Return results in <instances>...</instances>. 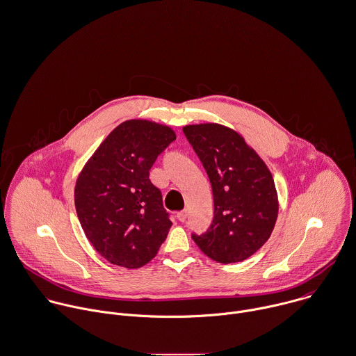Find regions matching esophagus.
<instances>
[{
    "instance_id": "1",
    "label": "esophagus",
    "mask_w": 356,
    "mask_h": 356,
    "mask_svg": "<svg viewBox=\"0 0 356 356\" xmlns=\"http://www.w3.org/2000/svg\"><path fill=\"white\" fill-rule=\"evenodd\" d=\"M177 218H178L181 222H185L186 218H188V213H186L185 210H182V211H179V213L177 214Z\"/></svg>"
}]
</instances>
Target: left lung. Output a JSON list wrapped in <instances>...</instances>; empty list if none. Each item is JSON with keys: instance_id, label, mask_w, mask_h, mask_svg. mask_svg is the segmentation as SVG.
<instances>
[{"instance_id": "1", "label": "left lung", "mask_w": 356, "mask_h": 356, "mask_svg": "<svg viewBox=\"0 0 356 356\" xmlns=\"http://www.w3.org/2000/svg\"><path fill=\"white\" fill-rule=\"evenodd\" d=\"M182 129L207 171L214 196L210 229L192 238L217 262H240L258 251L275 228L279 200L273 177L235 129L217 122Z\"/></svg>"}]
</instances>
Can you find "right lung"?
I'll return each instance as SVG.
<instances>
[{
    "label": "right lung",
    "mask_w": 356,
    "mask_h": 356,
    "mask_svg": "<svg viewBox=\"0 0 356 356\" xmlns=\"http://www.w3.org/2000/svg\"><path fill=\"white\" fill-rule=\"evenodd\" d=\"M177 138L149 120H127L99 145L79 174L74 204L81 228L111 264L136 269L156 257L172 222L149 179L157 156Z\"/></svg>",
    "instance_id": "add662e5"
}]
</instances>
